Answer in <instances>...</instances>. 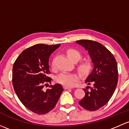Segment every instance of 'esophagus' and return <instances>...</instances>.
<instances>
[{
    "label": "esophagus",
    "instance_id": "esophagus-1",
    "mask_svg": "<svg viewBox=\"0 0 129 129\" xmlns=\"http://www.w3.org/2000/svg\"><path fill=\"white\" fill-rule=\"evenodd\" d=\"M63 89H72V88L69 87V86H63Z\"/></svg>",
    "mask_w": 129,
    "mask_h": 129
}]
</instances>
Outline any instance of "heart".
Here are the masks:
<instances>
[{
    "mask_svg": "<svg viewBox=\"0 0 129 129\" xmlns=\"http://www.w3.org/2000/svg\"><path fill=\"white\" fill-rule=\"evenodd\" d=\"M67 54L68 57L74 62H77L82 59V55L79 51L74 49H69L67 51ZM91 61L86 59L81 61L78 64V70L83 75H87L91 72L92 69ZM52 67L55 68V60H52ZM80 75L75 73H67L62 72L57 76L56 82L62 84L64 86H73L80 80Z\"/></svg>",
    "mask_w": 129,
    "mask_h": 129,
    "instance_id": "b5f03b06",
    "label": "heart"
}]
</instances>
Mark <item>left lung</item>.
Here are the masks:
<instances>
[{
	"instance_id": "1",
	"label": "left lung",
	"mask_w": 129,
	"mask_h": 129,
	"mask_svg": "<svg viewBox=\"0 0 129 129\" xmlns=\"http://www.w3.org/2000/svg\"><path fill=\"white\" fill-rule=\"evenodd\" d=\"M88 51L93 64L91 73L85 83L93 84L83 89L85 95L78 102L84 109L96 111L105 105L112 97L118 81V70L116 59L110 51L101 43L92 40L76 41Z\"/></svg>"
}]
</instances>
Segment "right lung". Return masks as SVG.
I'll list each match as a JSON object with an SVG mask.
<instances>
[{"instance_id": "right-lung-1", "label": "right lung", "mask_w": 129, "mask_h": 129, "mask_svg": "<svg viewBox=\"0 0 129 129\" xmlns=\"http://www.w3.org/2000/svg\"><path fill=\"white\" fill-rule=\"evenodd\" d=\"M60 44H38L24 50L13 66L12 83L17 96L29 110L38 114H44L55 106L63 91L60 84L50 85L46 91L44 85L51 83L47 77L49 58Z\"/></svg>"}]
</instances>
